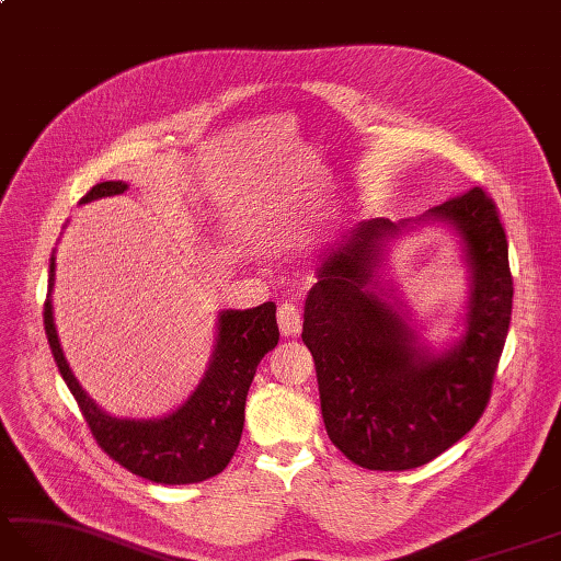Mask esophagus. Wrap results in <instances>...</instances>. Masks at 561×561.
I'll return each mask as SVG.
<instances>
[{
	"label": "esophagus",
	"mask_w": 561,
	"mask_h": 561,
	"mask_svg": "<svg viewBox=\"0 0 561 561\" xmlns=\"http://www.w3.org/2000/svg\"><path fill=\"white\" fill-rule=\"evenodd\" d=\"M278 325L283 335H299V331H302V309L293 302H283L278 307Z\"/></svg>",
	"instance_id": "34e87169"
}]
</instances>
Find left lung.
Here are the masks:
<instances>
[{
	"mask_svg": "<svg viewBox=\"0 0 561 561\" xmlns=\"http://www.w3.org/2000/svg\"><path fill=\"white\" fill-rule=\"evenodd\" d=\"M455 224L473 268L467 335L433 357L371 285L380 238L400 226L359 224L319 266L302 340L317 364L328 438L371 471H404L443 455L483 416L512 321L510 244L483 187L428 211Z\"/></svg>",
	"mask_w": 561,
	"mask_h": 561,
	"instance_id": "8db88e82",
	"label": "left lung"
}]
</instances>
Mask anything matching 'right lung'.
Segmentation results:
<instances>
[{"mask_svg": "<svg viewBox=\"0 0 561 561\" xmlns=\"http://www.w3.org/2000/svg\"><path fill=\"white\" fill-rule=\"evenodd\" d=\"M126 183H98L80 202L121 195ZM54 256L45 299V333L68 390L80 407L92 438L123 469L152 483H199L221 473L233 459L244 426V400L264 354L278 345L276 305L224 311L209 371L178 412L157 421H123L104 414L78 386L59 345L51 319Z\"/></svg>", "mask_w": 561, "mask_h": 561, "instance_id": "right-lung-1", "label": "right lung"}]
</instances>
